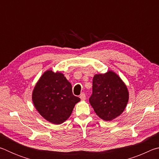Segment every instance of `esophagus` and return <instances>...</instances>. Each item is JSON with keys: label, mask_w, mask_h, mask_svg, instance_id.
Here are the masks:
<instances>
[{"label": "esophagus", "mask_w": 159, "mask_h": 159, "mask_svg": "<svg viewBox=\"0 0 159 159\" xmlns=\"http://www.w3.org/2000/svg\"><path fill=\"white\" fill-rule=\"evenodd\" d=\"M80 98L81 100H85V98H86V96H85V94L84 93H82L80 95Z\"/></svg>", "instance_id": "34e87169"}]
</instances>
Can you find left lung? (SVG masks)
<instances>
[{
    "label": "left lung",
    "instance_id": "obj_1",
    "mask_svg": "<svg viewBox=\"0 0 159 159\" xmlns=\"http://www.w3.org/2000/svg\"><path fill=\"white\" fill-rule=\"evenodd\" d=\"M129 99L127 86L112 71L95 74L93 80V94L89 102L98 116L107 121L122 114Z\"/></svg>",
    "mask_w": 159,
    "mask_h": 159
}]
</instances>
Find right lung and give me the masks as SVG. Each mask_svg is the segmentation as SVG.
<instances>
[{"instance_id": "add662e5", "label": "right lung", "mask_w": 159, "mask_h": 159, "mask_svg": "<svg viewBox=\"0 0 159 159\" xmlns=\"http://www.w3.org/2000/svg\"><path fill=\"white\" fill-rule=\"evenodd\" d=\"M80 100L64 74L52 70L44 72L32 93L35 108L45 120L57 125L68 119Z\"/></svg>"}]
</instances>
